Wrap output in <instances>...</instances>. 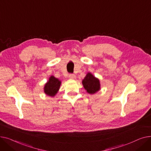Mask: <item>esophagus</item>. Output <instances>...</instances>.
Instances as JSON below:
<instances>
[{"instance_id": "1", "label": "esophagus", "mask_w": 151, "mask_h": 151, "mask_svg": "<svg viewBox=\"0 0 151 151\" xmlns=\"http://www.w3.org/2000/svg\"><path fill=\"white\" fill-rule=\"evenodd\" d=\"M69 78L72 79V80H75L76 78V76L74 74H70L69 75Z\"/></svg>"}]
</instances>
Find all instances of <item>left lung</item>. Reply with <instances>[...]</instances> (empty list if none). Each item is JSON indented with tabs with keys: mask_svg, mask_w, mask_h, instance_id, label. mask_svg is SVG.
Wrapping results in <instances>:
<instances>
[{
	"mask_svg": "<svg viewBox=\"0 0 151 151\" xmlns=\"http://www.w3.org/2000/svg\"><path fill=\"white\" fill-rule=\"evenodd\" d=\"M84 89L90 94H94L100 89V83L98 78L88 73L82 81Z\"/></svg>",
	"mask_w": 151,
	"mask_h": 151,
	"instance_id": "1",
	"label": "left lung"
}]
</instances>
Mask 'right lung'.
Segmentation results:
<instances>
[{"instance_id":"right-lung-1","label":"right lung","mask_w":151,"mask_h":151,"mask_svg":"<svg viewBox=\"0 0 151 151\" xmlns=\"http://www.w3.org/2000/svg\"><path fill=\"white\" fill-rule=\"evenodd\" d=\"M61 81L54 76H51L44 87V92L50 97H54L60 88Z\"/></svg>"}]
</instances>
